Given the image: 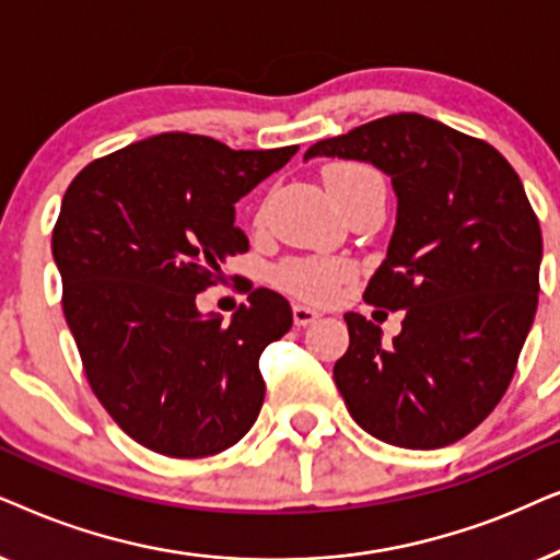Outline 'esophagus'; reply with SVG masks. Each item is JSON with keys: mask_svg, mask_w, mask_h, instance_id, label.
<instances>
[{"mask_svg": "<svg viewBox=\"0 0 560 560\" xmlns=\"http://www.w3.org/2000/svg\"><path fill=\"white\" fill-rule=\"evenodd\" d=\"M292 315H294V325L302 327V325L315 323V319L319 317V312L315 307H307V304H294Z\"/></svg>", "mask_w": 560, "mask_h": 560, "instance_id": "34e87169", "label": "esophagus"}]
</instances>
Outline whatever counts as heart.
Segmentation results:
<instances>
[{"label": "heart", "mask_w": 560, "mask_h": 560, "mask_svg": "<svg viewBox=\"0 0 560 560\" xmlns=\"http://www.w3.org/2000/svg\"><path fill=\"white\" fill-rule=\"evenodd\" d=\"M325 189L332 202L353 194L384 189L382 176L363 163H332L325 168ZM350 276V266L342 260H292L279 271V281L304 300H332L338 287Z\"/></svg>", "instance_id": "obj_1"}]
</instances>
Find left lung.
Masks as SVG:
<instances>
[{
  "instance_id": "left-lung-1",
  "label": "left lung",
  "mask_w": 560,
  "mask_h": 560,
  "mask_svg": "<svg viewBox=\"0 0 560 560\" xmlns=\"http://www.w3.org/2000/svg\"><path fill=\"white\" fill-rule=\"evenodd\" d=\"M363 161L397 194L386 258L363 300L405 310L392 342L348 312L335 384L353 420L399 448H443L502 399L538 310L542 235L497 148L415 112L319 140L304 161Z\"/></svg>"
}]
</instances>
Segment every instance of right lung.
Returning a JSON list of instances; mask_svg holds the SVG:
<instances>
[{"instance_id": "1", "label": "right lung", "mask_w": 560, "mask_h": 560, "mask_svg": "<svg viewBox=\"0 0 560 560\" xmlns=\"http://www.w3.org/2000/svg\"><path fill=\"white\" fill-rule=\"evenodd\" d=\"M296 151L161 132L92 161L63 194L54 260L66 323L96 399L161 456H214L256 422L258 358L289 332L292 307L256 289L222 323L197 310V294L248 250L237 199Z\"/></svg>"}]
</instances>
